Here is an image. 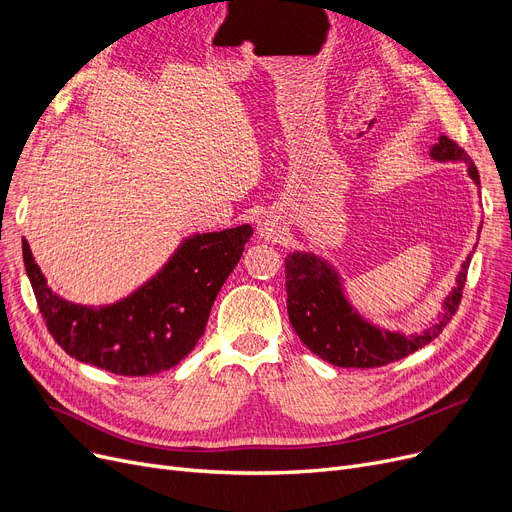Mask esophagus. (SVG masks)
<instances>
[{
	"label": "esophagus",
	"mask_w": 512,
	"mask_h": 512,
	"mask_svg": "<svg viewBox=\"0 0 512 512\" xmlns=\"http://www.w3.org/2000/svg\"><path fill=\"white\" fill-rule=\"evenodd\" d=\"M283 233V227L279 223V218H275L273 214H266L258 221V235L262 239H277Z\"/></svg>",
	"instance_id": "34e87169"
}]
</instances>
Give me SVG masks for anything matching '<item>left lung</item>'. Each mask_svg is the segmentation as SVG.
I'll return each mask as SVG.
<instances>
[{"instance_id": "obj_1", "label": "left lung", "mask_w": 512, "mask_h": 512, "mask_svg": "<svg viewBox=\"0 0 512 512\" xmlns=\"http://www.w3.org/2000/svg\"><path fill=\"white\" fill-rule=\"evenodd\" d=\"M429 156L440 162H465L469 177L479 185L477 166L469 154L446 135L437 139ZM471 256L473 252L462 262L456 285L446 296L437 319L419 333H402L381 329L364 319L346 298L342 277L325 258L312 252H291L285 258L289 323L312 354L335 367H383L421 350L450 323L462 298Z\"/></svg>"}]
</instances>
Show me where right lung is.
Returning <instances> with one entry per match:
<instances>
[{"instance_id": "right-lung-1", "label": "right lung", "mask_w": 512, "mask_h": 512, "mask_svg": "<svg viewBox=\"0 0 512 512\" xmlns=\"http://www.w3.org/2000/svg\"><path fill=\"white\" fill-rule=\"evenodd\" d=\"M252 233L250 225H241L191 235L150 281L100 308L54 294L27 239L22 258L47 331L66 354L114 375L145 377L168 371L196 348Z\"/></svg>"}]
</instances>
